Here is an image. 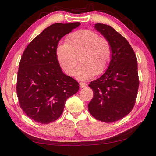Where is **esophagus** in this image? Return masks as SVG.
<instances>
[{"label":"esophagus","instance_id":"1","mask_svg":"<svg viewBox=\"0 0 156 156\" xmlns=\"http://www.w3.org/2000/svg\"><path fill=\"white\" fill-rule=\"evenodd\" d=\"M87 86V84L84 83H80V87L81 88H84L85 87Z\"/></svg>","mask_w":156,"mask_h":156}]
</instances>
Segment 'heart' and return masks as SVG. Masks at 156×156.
<instances>
[{
    "label": "heart",
    "mask_w": 156,
    "mask_h": 156,
    "mask_svg": "<svg viewBox=\"0 0 156 156\" xmlns=\"http://www.w3.org/2000/svg\"><path fill=\"white\" fill-rule=\"evenodd\" d=\"M66 44H58L56 56L62 69L72 75L78 64L75 75L80 80H88L103 73L112 56V47L107 38L100 36L96 31L80 30L70 34Z\"/></svg>",
    "instance_id": "obj_1"
}]
</instances>
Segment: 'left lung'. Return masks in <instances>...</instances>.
I'll return each instance as SVG.
<instances>
[{"mask_svg": "<svg viewBox=\"0 0 156 156\" xmlns=\"http://www.w3.org/2000/svg\"><path fill=\"white\" fill-rule=\"evenodd\" d=\"M95 28L109 41L112 56L104 74L89 84L94 96L88 109L96 120L113 122L128 115L135 105L139 87L137 58L126 39L111 26L97 23Z\"/></svg>", "mask_w": 156, "mask_h": 156, "instance_id": "left-lung-1", "label": "left lung"}]
</instances>
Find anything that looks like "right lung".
<instances>
[{"label":"right lung","instance_id":"add662e5","mask_svg":"<svg viewBox=\"0 0 156 156\" xmlns=\"http://www.w3.org/2000/svg\"><path fill=\"white\" fill-rule=\"evenodd\" d=\"M80 25L55 23L26 47L18 68L16 92L20 107L31 120L49 124L62 115L65 102L79 89L75 79L62 72L56 48L62 36Z\"/></svg>","mask_w":156,"mask_h":156}]
</instances>
